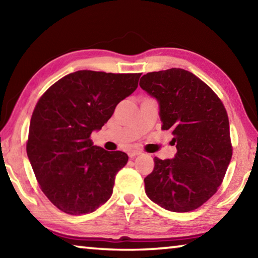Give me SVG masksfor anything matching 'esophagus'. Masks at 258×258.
Here are the masks:
<instances>
[{"label":"esophagus","instance_id":"obj_1","mask_svg":"<svg viewBox=\"0 0 258 258\" xmlns=\"http://www.w3.org/2000/svg\"><path fill=\"white\" fill-rule=\"evenodd\" d=\"M141 154H142V151H141V150H137V149H134V150H130V151H128V156H130V158H134V157H137V156L141 155Z\"/></svg>","mask_w":258,"mask_h":258}]
</instances>
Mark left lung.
I'll use <instances>...</instances> for the list:
<instances>
[{"instance_id":"1","label":"left lung","mask_w":258,"mask_h":258,"mask_svg":"<svg viewBox=\"0 0 258 258\" xmlns=\"http://www.w3.org/2000/svg\"><path fill=\"white\" fill-rule=\"evenodd\" d=\"M141 80L177 150L172 159L155 157L146 194L167 211H194L217 191L232 157L228 113L211 87L184 69L148 73Z\"/></svg>"}]
</instances>
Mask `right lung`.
I'll return each mask as SVG.
<instances>
[{
  "label": "right lung",
  "instance_id": "add662e5",
  "mask_svg": "<svg viewBox=\"0 0 258 258\" xmlns=\"http://www.w3.org/2000/svg\"><path fill=\"white\" fill-rule=\"evenodd\" d=\"M140 76L78 71L38 100L26 150L42 191L60 211L89 214L111 197L116 174L128 157L93 146L90 137L137 90Z\"/></svg>",
  "mask_w": 258,
  "mask_h": 258
}]
</instances>
